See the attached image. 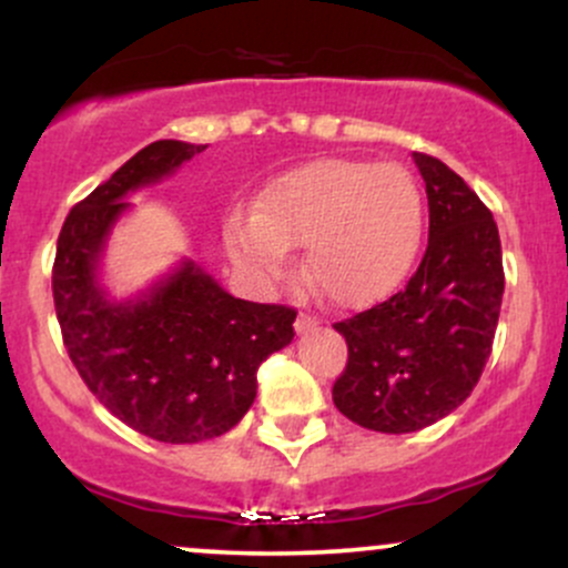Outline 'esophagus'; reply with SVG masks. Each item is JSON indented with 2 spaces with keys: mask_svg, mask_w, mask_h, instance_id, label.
Masks as SVG:
<instances>
[{
  "mask_svg": "<svg viewBox=\"0 0 568 568\" xmlns=\"http://www.w3.org/2000/svg\"><path fill=\"white\" fill-rule=\"evenodd\" d=\"M315 325H321V317L312 315V312H298V315H296V331H298V334H304V331H312Z\"/></svg>",
  "mask_w": 568,
  "mask_h": 568,
  "instance_id": "34e87169",
  "label": "esophagus"
}]
</instances>
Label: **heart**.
Wrapping results in <instances>:
<instances>
[{"instance_id": "obj_1", "label": "heart", "mask_w": 568, "mask_h": 568, "mask_svg": "<svg viewBox=\"0 0 568 568\" xmlns=\"http://www.w3.org/2000/svg\"><path fill=\"white\" fill-rule=\"evenodd\" d=\"M422 234L425 200L406 168L334 158L275 175L256 211L230 219L226 245L262 277H277L291 247L306 245L312 285L342 306H366L408 277Z\"/></svg>"}]
</instances>
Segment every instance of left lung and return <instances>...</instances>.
Masks as SVG:
<instances>
[{"label":"left lung","instance_id":"8db88e82","mask_svg":"<svg viewBox=\"0 0 568 568\" xmlns=\"http://www.w3.org/2000/svg\"><path fill=\"white\" fill-rule=\"evenodd\" d=\"M427 189L429 240L403 291L334 323L347 368L334 403L376 433H416L467 400L491 355L505 270L491 211L452 168L414 152Z\"/></svg>","mask_w":568,"mask_h":568}]
</instances>
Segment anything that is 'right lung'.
Instances as JSON below:
<instances>
[{"label": "right lung", "mask_w": 568, "mask_h": 568, "mask_svg": "<svg viewBox=\"0 0 568 568\" xmlns=\"http://www.w3.org/2000/svg\"><path fill=\"white\" fill-rule=\"evenodd\" d=\"M202 149L149 143L71 207L55 247L53 302L71 363L116 419L162 443L230 433L253 406L258 366L291 344L296 321L293 306L234 298L194 262L135 302H109L98 285V258L128 194Z\"/></svg>", "instance_id": "add662e5"}]
</instances>
